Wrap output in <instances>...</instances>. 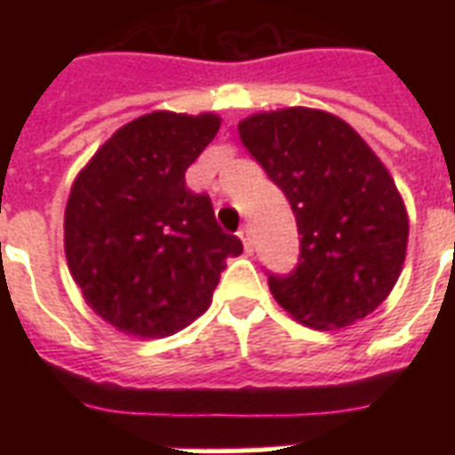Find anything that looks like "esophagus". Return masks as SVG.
<instances>
[{"label":"esophagus","mask_w":455,"mask_h":455,"mask_svg":"<svg viewBox=\"0 0 455 455\" xmlns=\"http://www.w3.org/2000/svg\"><path fill=\"white\" fill-rule=\"evenodd\" d=\"M238 235H241L243 248H245V252H252V248H255V243H252V231H250V227H243L241 231H238Z\"/></svg>","instance_id":"obj_1"}]
</instances>
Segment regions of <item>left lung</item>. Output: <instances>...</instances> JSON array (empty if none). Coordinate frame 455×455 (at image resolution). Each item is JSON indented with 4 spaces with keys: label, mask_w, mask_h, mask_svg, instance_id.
<instances>
[{
    "label": "left lung",
    "mask_w": 455,
    "mask_h": 455,
    "mask_svg": "<svg viewBox=\"0 0 455 455\" xmlns=\"http://www.w3.org/2000/svg\"><path fill=\"white\" fill-rule=\"evenodd\" d=\"M238 134L285 193L302 235L295 271L269 274L274 299L318 331L368 316L395 288L409 243L406 207L387 167L325 110L257 113Z\"/></svg>",
    "instance_id": "8db88e82"
}]
</instances>
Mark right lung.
Returning <instances> with one entry per match:
<instances>
[{
  "label": "right lung",
  "mask_w": 455,
  "mask_h": 455,
  "mask_svg": "<svg viewBox=\"0 0 455 455\" xmlns=\"http://www.w3.org/2000/svg\"><path fill=\"white\" fill-rule=\"evenodd\" d=\"M220 116L156 110L132 120L77 174L66 205V259L92 309L117 331L167 338L212 302L224 234L186 170L220 132Z\"/></svg>",
  "instance_id": "add662e5"
}]
</instances>
